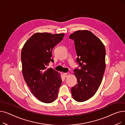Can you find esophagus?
I'll use <instances>...</instances> for the list:
<instances>
[{
	"instance_id": "1",
	"label": "esophagus",
	"mask_w": 125,
	"mask_h": 125,
	"mask_svg": "<svg viewBox=\"0 0 125 125\" xmlns=\"http://www.w3.org/2000/svg\"><path fill=\"white\" fill-rule=\"evenodd\" d=\"M63 75H64V76L65 77H67V76L69 75V73H63Z\"/></svg>"
}]
</instances>
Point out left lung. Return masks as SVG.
I'll use <instances>...</instances> for the list:
<instances>
[{"instance_id":"obj_1","label":"left lung","mask_w":125,"mask_h":125,"mask_svg":"<svg viewBox=\"0 0 125 125\" xmlns=\"http://www.w3.org/2000/svg\"><path fill=\"white\" fill-rule=\"evenodd\" d=\"M77 58L78 67L74 69L77 78L71 94L77 102H83L93 96L99 88L105 69V48L102 42L93 33L78 30L71 34Z\"/></svg>"}]
</instances>
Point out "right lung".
<instances>
[{
    "label": "right lung",
    "instance_id": "add662e5",
    "mask_svg": "<svg viewBox=\"0 0 125 125\" xmlns=\"http://www.w3.org/2000/svg\"><path fill=\"white\" fill-rule=\"evenodd\" d=\"M64 34L36 33L26 42L21 52L22 73L32 93L41 102L50 103L58 96L62 79L52 68L47 69L52 49L61 42Z\"/></svg>",
    "mask_w": 125,
    "mask_h": 125
}]
</instances>
